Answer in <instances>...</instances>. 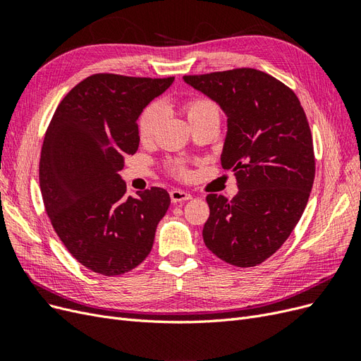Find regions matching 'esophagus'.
<instances>
[{
    "mask_svg": "<svg viewBox=\"0 0 361 361\" xmlns=\"http://www.w3.org/2000/svg\"><path fill=\"white\" fill-rule=\"evenodd\" d=\"M170 199L173 203H182L185 200H190L191 199V194H188L187 191L183 190H171L170 191Z\"/></svg>",
    "mask_w": 361,
    "mask_h": 361,
    "instance_id": "1",
    "label": "esophagus"
}]
</instances>
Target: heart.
<instances>
[{"label":"heart","instance_id":"heart-1","mask_svg":"<svg viewBox=\"0 0 361 361\" xmlns=\"http://www.w3.org/2000/svg\"><path fill=\"white\" fill-rule=\"evenodd\" d=\"M185 114H187L190 123L195 122L207 114L212 113H220L218 111V106L215 102H212L211 99H206V97H190L183 102L182 105ZM159 122H161V110L157 104H150L147 105L143 111H141L140 117H138V135L141 141H150L154 140V137L158 133L159 128ZM173 171L178 174L180 178H187L188 176V169L183 166V164H174L173 166Z\"/></svg>","mask_w":361,"mask_h":361}]
</instances>
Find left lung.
<instances>
[{
	"label": "left lung",
	"mask_w": 361,
	"mask_h": 361,
	"mask_svg": "<svg viewBox=\"0 0 361 361\" xmlns=\"http://www.w3.org/2000/svg\"><path fill=\"white\" fill-rule=\"evenodd\" d=\"M227 114L221 166L232 170V200L207 194L204 245L239 268L256 267L285 244L300 221L314 180L307 117L288 85L262 71L239 68L185 75Z\"/></svg>",
	"instance_id": "1"
}]
</instances>
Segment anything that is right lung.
Listing matches in <instances>:
<instances>
[{"mask_svg": "<svg viewBox=\"0 0 361 361\" xmlns=\"http://www.w3.org/2000/svg\"><path fill=\"white\" fill-rule=\"evenodd\" d=\"M173 80L90 75L63 97L45 133L39 162L43 204L64 247L97 274L137 268L170 206L159 187L128 197L118 171L138 149L140 113Z\"/></svg>", "mask_w": 361, "mask_h": 361, "instance_id": "add662e5", "label": "right lung"}]
</instances>
